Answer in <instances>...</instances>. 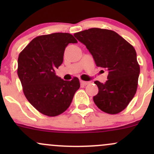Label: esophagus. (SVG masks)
I'll use <instances>...</instances> for the list:
<instances>
[{
  "instance_id": "esophagus-1",
  "label": "esophagus",
  "mask_w": 154,
  "mask_h": 154,
  "mask_svg": "<svg viewBox=\"0 0 154 154\" xmlns=\"http://www.w3.org/2000/svg\"><path fill=\"white\" fill-rule=\"evenodd\" d=\"M89 83H90V82H86V81H83V80H81L80 81L81 85H83V86L87 85L89 84Z\"/></svg>"
}]
</instances>
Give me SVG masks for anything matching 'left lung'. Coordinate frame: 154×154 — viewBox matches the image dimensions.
<instances>
[{
	"label": "left lung",
	"instance_id": "left-lung-1",
	"mask_svg": "<svg viewBox=\"0 0 154 154\" xmlns=\"http://www.w3.org/2000/svg\"><path fill=\"white\" fill-rule=\"evenodd\" d=\"M93 56L95 64L109 72L107 81H95L98 93L95 105L110 114L121 112L131 101L137 87L140 66L132 45L114 31L91 28L74 35Z\"/></svg>",
	"mask_w": 154,
	"mask_h": 154
}]
</instances>
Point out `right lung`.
I'll return each instance as SVG.
<instances>
[{"instance_id": "add662e5", "label": "right lung", "mask_w": 154, "mask_h": 154, "mask_svg": "<svg viewBox=\"0 0 154 154\" xmlns=\"http://www.w3.org/2000/svg\"><path fill=\"white\" fill-rule=\"evenodd\" d=\"M77 43L69 33L41 35L33 39L19 54L17 73L24 95L43 114L56 116L62 114L79 88L77 77L63 80L55 72L63 63L68 44Z\"/></svg>"}]
</instances>
